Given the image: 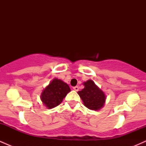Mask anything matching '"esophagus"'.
<instances>
[{"instance_id": "esophagus-1", "label": "esophagus", "mask_w": 146, "mask_h": 146, "mask_svg": "<svg viewBox=\"0 0 146 146\" xmlns=\"http://www.w3.org/2000/svg\"><path fill=\"white\" fill-rule=\"evenodd\" d=\"M73 89H74L75 91H78V90H79V87L78 86H74V87H73Z\"/></svg>"}]
</instances>
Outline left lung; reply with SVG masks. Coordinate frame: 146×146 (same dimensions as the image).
Instances as JSON below:
<instances>
[{
    "instance_id": "obj_1",
    "label": "left lung",
    "mask_w": 146,
    "mask_h": 146,
    "mask_svg": "<svg viewBox=\"0 0 146 146\" xmlns=\"http://www.w3.org/2000/svg\"><path fill=\"white\" fill-rule=\"evenodd\" d=\"M84 88L78 93L82 100L84 105L90 110H100L104 105L106 95L91 80L83 83Z\"/></svg>"
}]
</instances>
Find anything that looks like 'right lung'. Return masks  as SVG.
<instances>
[{
  "label": "right lung",
  "mask_w": 146,
  "mask_h": 146,
  "mask_svg": "<svg viewBox=\"0 0 146 146\" xmlns=\"http://www.w3.org/2000/svg\"><path fill=\"white\" fill-rule=\"evenodd\" d=\"M71 91L69 86L61 80L55 78L41 93L40 99L48 109L56 107Z\"/></svg>",
  "instance_id": "1"
}]
</instances>
